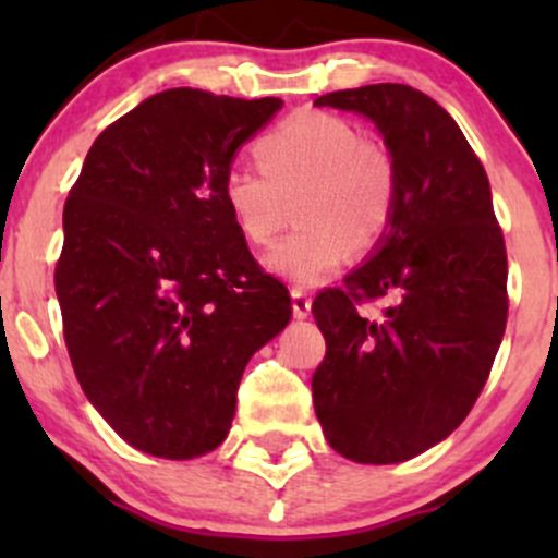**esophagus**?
I'll use <instances>...</instances> for the list:
<instances>
[{
	"label": "esophagus",
	"instance_id": "1",
	"mask_svg": "<svg viewBox=\"0 0 558 558\" xmlns=\"http://www.w3.org/2000/svg\"><path fill=\"white\" fill-rule=\"evenodd\" d=\"M291 307H294L296 318H307L311 315V296L302 289H291Z\"/></svg>",
	"mask_w": 558,
	"mask_h": 558
}]
</instances>
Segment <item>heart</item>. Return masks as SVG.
<instances>
[{
    "instance_id": "1",
    "label": "heart",
    "mask_w": 558,
    "mask_h": 558,
    "mask_svg": "<svg viewBox=\"0 0 558 558\" xmlns=\"http://www.w3.org/2000/svg\"><path fill=\"white\" fill-rule=\"evenodd\" d=\"M258 167L223 174V202L253 245L272 243L296 202L294 234L264 264L294 286H315L388 232L397 207V167L384 145L345 118L296 112L256 143Z\"/></svg>"
}]
</instances>
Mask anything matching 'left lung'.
Wrapping results in <instances>:
<instances>
[{"instance_id":"8db88e82","label":"left lung","mask_w":558,"mask_h":558,"mask_svg":"<svg viewBox=\"0 0 558 558\" xmlns=\"http://www.w3.org/2000/svg\"><path fill=\"white\" fill-rule=\"evenodd\" d=\"M367 116L397 167L388 232L313 302L326 356L313 404L326 440L359 464H397L466 418L508 324V253L486 170L456 121L402 83L315 99ZM392 296L384 316L357 313Z\"/></svg>"}]
</instances>
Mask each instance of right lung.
<instances>
[{"label":"right lung","instance_id":"1","mask_svg":"<svg viewBox=\"0 0 558 558\" xmlns=\"http://www.w3.org/2000/svg\"><path fill=\"white\" fill-rule=\"evenodd\" d=\"M280 99L170 88L94 140L64 205L56 296L77 384L137 451L223 442L253 353L291 318L223 202V174Z\"/></svg>","mask_w":558,"mask_h":558}]
</instances>
